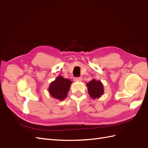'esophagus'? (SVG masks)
Instances as JSON below:
<instances>
[{
    "mask_svg": "<svg viewBox=\"0 0 148 148\" xmlns=\"http://www.w3.org/2000/svg\"><path fill=\"white\" fill-rule=\"evenodd\" d=\"M82 80V78L81 77H77V78H74L75 82H81Z\"/></svg>",
    "mask_w": 148,
    "mask_h": 148,
    "instance_id": "1",
    "label": "esophagus"
}]
</instances>
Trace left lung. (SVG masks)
Returning <instances> with one entry per match:
<instances>
[{
	"mask_svg": "<svg viewBox=\"0 0 148 148\" xmlns=\"http://www.w3.org/2000/svg\"><path fill=\"white\" fill-rule=\"evenodd\" d=\"M88 92L92 99H97L104 94L103 84L100 80L93 79L86 84Z\"/></svg>",
	"mask_w": 148,
	"mask_h": 148,
	"instance_id": "left-lung-1",
	"label": "left lung"
}]
</instances>
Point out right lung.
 Listing matches in <instances>:
<instances>
[{
    "instance_id": "right-lung-1",
    "label": "right lung",
    "mask_w": 148,
    "mask_h": 148,
    "mask_svg": "<svg viewBox=\"0 0 148 148\" xmlns=\"http://www.w3.org/2000/svg\"><path fill=\"white\" fill-rule=\"evenodd\" d=\"M71 84L70 80L59 75L50 84L48 88L49 92L54 99L63 101L67 96Z\"/></svg>"
}]
</instances>
